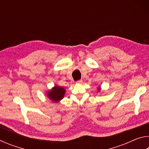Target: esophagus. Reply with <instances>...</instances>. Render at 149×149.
Returning a JSON list of instances; mask_svg holds the SVG:
<instances>
[{
	"instance_id": "esophagus-1",
	"label": "esophagus",
	"mask_w": 149,
	"mask_h": 149,
	"mask_svg": "<svg viewBox=\"0 0 149 149\" xmlns=\"http://www.w3.org/2000/svg\"><path fill=\"white\" fill-rule=\"evenodd\" d=\"M76 83H77V84H82V83H83V81L81 79L78 80V81H77Z\"/></svg>"
}]
</instances>
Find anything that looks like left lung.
I'll use <instances>...</instances> for the list:
<instances>
[{"mask_svg": "<svg viewBox=\"0 0 149 149\" xmlns=\"http://www.w3.org/2000/svg\"><path fill=\"white\" fill-rule=\"evenodd\" d=\"M99 89V90H100V89H99H99Z\"/></svg>", "mask_w": 149, "mask_h": 149, "instance_id": "obj_1", "label": "left lung"}]
</instances>
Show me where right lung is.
Returning <instances> with one entry per match:
<instances>
[{
	"instance_id": "add662e5",
	"label": "right lung",
	"mask_w": 149,
	"mask_h": 149,
	"mask_svg": "<svg viewBox=\"0 0 149 149\" xmlns=\"http://www.w3.org/2000/svg\"><path fill=\"white\" fill-rule=\"evenodd\" d=\"M65 91L62 87H59L57 85L52 88V89L48 91L47 97H49L50 100L54 102H58L64 97Z\"/></svg>"
}]
</instances>
